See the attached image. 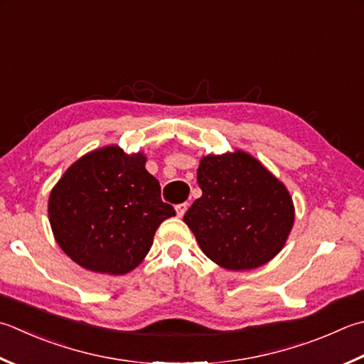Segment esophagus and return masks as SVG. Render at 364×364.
I'll return each instance as SVG.
<instances>
[{"label":"esophagus","mask_w":364,"mask_h":364,"mask_svg":"<svg viewBox=\"0 0 364 364\" xmlns=\"http://www.w3.org/2000/svg\"><path fill=\"white\" fill-rule=\"evenodd\" d=\"M188 203L186 202H183V203H178L176 206H175V210H176V215L180 216V218H183L184 216V213H186V210H188Z\"/></svg>","instance_id":"34e87169"}]
</instances>
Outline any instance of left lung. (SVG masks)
Wrapping results in <instances>:
<instances>
[{
	"label": "left lung",
	"mask_w": 364,
	"mask_h": 364,
	"mask_svg": "<svg viewBox=\"0 0 364 364\" xmlns=\"http://www.w3.org/2000/svg\"><path fill=\"white\" fill-rule=\"evenodd\" d=\"M202 197L184 223L218 265L245 272L265 265L281 251L294 225L286 186L243 151L202 158L197 170Z\"/></svg>",
	"instance_id": "left-lung-1"
}]
</instances>
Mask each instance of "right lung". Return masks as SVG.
I'll return each instance as SVG.
<instances>
[{"mask_svg": "<svg viewBox=\"0 0 364 364\" xmlns=\"http://www.w3.org/2000/svg\"><path fill=\"white\" fill-rule=\"evenodd\" d=\"M144 154L105 146L73 164L48 198L56 243L78 265L124 274L145 259L159 224L175 216Z\"/></svg>", "mask_w": 364, "mask_h": 364, "instance_id": "add662e5", "label": "right lung"}]
</instances>
